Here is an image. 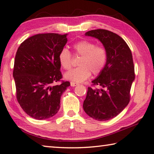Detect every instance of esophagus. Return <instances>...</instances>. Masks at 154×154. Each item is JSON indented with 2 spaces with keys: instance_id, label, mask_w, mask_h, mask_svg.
<instances>
[{
  "instance_id": "1",
  "label": "esophagus",
  "mask_w": 154,
  "mask_h": 154,
  "mask_svg": "<svg viewBox=\"0 0 154 154\" xmlns=\"http://www.w3.org/2000/svg\"><path fill=\"white\" fill-rule=\"evenodd\" d=\"M79 85V84L78 83H76V82H70V86L74 87V86H78Z\"/></svg>"
}]
</instances>
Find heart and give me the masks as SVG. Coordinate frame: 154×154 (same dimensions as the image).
I'll list each match as a JSON object with an SVG mask.
<instances>
[{"label": "heart", "mask_w": 154, "mask_h": 154, "mask_svg": "<svg viewBox=\"0 0 154 154\" xmlns=\"http://www.w3.org/2000/svg\"><path fill=\"white\" fill-rule=\"evenodd\" d=\"M74 54L81 56L77 67L64 75L65 79L73 82L80 83L88 79L91 72L99 75L106 68L108 60V51L103 46L97 45L91 41L83 40L72 46ZM59 62L64 69L69 70L72 67V55L70 51L64 48L58 55Z\"/></svg>", "instance_id": "heart-1"}]
</instances>
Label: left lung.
I'll use <instances>...</instances> for the list:
<instances>
[{
    "label": "left lung",
    "instance_id": "left-lung-1",
    "mask_svg": "<svg viewBox=\"0 0 154 154\" xmlns=\"http://www.w3.org/2000/svg\"><path fill=\"white\" fill-rule=\"evenodd\" d=\"M85 35L96 38L108 53L106 66L92 86L88 88L83 108L86 113L97 121H108L123 110L130 101V90L135 79L132 54L125 40L106 29H94Z\"/></svg>",
    "mask_w": 154,
    "mask_h": 154
}]
</instances>
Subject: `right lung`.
I'll return each mask as SVG.
<instances>
[{
    "instance_id": "1",
    "label": "right lung",
    "mask_w": 154,
    "mask_h": 154,
    "mask_svg": "<svg viewBox=\"0 0 154 154\" xmlns=\"http://www.w3.org/2000/svg\"><path fill=\"white\" fill-rule=\"evenodd\" d=\"M67 34L40 33L21 43L17 50L13 76L17 101L32 118L44 120L57 114L60 98L69 82L61 80L60 51L67 42ZM61 81L60 85L54 83Z\"/></svg>"
}]
</instances>
